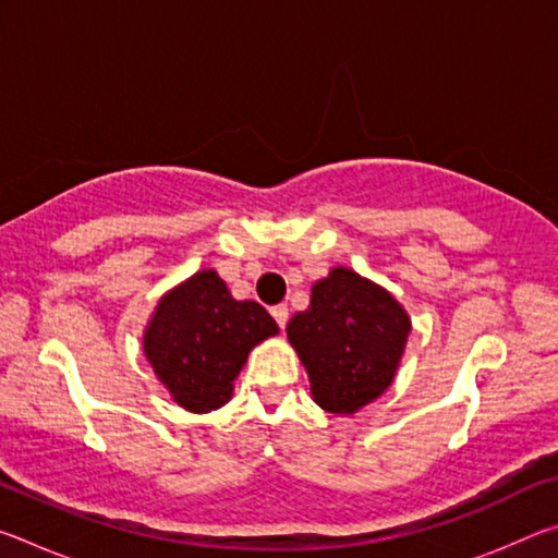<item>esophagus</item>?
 <instances>
[{
    "label": "esophagus",
    "mask_w": 558,
    "mask_h": 558,
    "mask_svg": "<svg viewBox=\"0 0 558 558\" xmlns=\"http://www.w3.org/2000/svg\"><path fill=\"white\" fill-rule=\"evenodd\" d=\"M270 315L276 317V323H278L280 327H286V325H288V307H286V305H276V307H270Z\"/></svg>",
    "instance_id": "34e87169"
}]
</instances>
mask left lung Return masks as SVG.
<instances>
[{"label":"left lung","mask_w":558,"mask_h":558,"mask_svg":"<svg viewBox=\"0 0 558 558\" xmlns=\"http://www.w3.org/2000/svg\"><path fill=\"white\" fill-rule=\"evenodd\" d=\"M409 332L411 319L391 292L342 266L315 282L310 307L288 323L315 403L344 415L389 389Z\"/></svg>","instance_id":"8db88e82"}]
</instances>
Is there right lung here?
I'll return each instance as SVG.
<instances>
[{
	"mask_svg": "<svg viewBox=\"0 0 558 558\" xmlns=\"http://www.w3.org/2000/svg\"><path fill=\"white\" fill-rule=\"evenodd\" d=\"M278 335L266 307L233 300L216 270H199L169 290L145 329V356L172 399L209 413L231 399L248 352Z\"/></svg>",
	"mask_w": 558,
	"mask_h": 558,
	"instance_id": "obj_1",
	"label": "right lung"
}]
</instances>
